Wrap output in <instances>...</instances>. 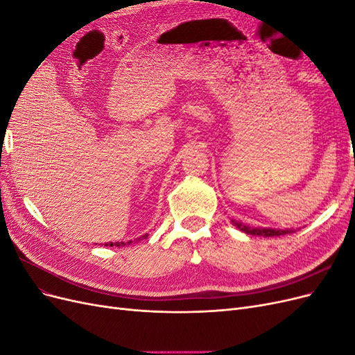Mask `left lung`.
Masks as SVG:
<instances>
[{
	"label": "left lung",
	"instance_id": "1",
	"mask_svg": "<svg viewBox=\"0 0 355 355\" xmlns=\"http://www.w3.org/2000/svg\"><path fill=\"white\" fill-rule=\"evenodd\" d=\"M232 223L237 227L239 230H241L245 234L250 235H263V237H274V235H286L288 232H293V230H270V228H249L245 225L232 220Z\"/></svg>",
	"mask_w": 355,
	"mask_h": 355
}]
</instances>
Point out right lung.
<instances>
[{
	"instance_id": "right-lung-1",
	"label": "right lung",
	"mask_w": 355,
	"mask_h": 355,
	"mask_svg": "<svg viewBox=\"0 0 355 355\" xmlns=\"http://www.w3.org/2000/svg\"><path fill=\"white\" fill-rule=\"evenodd\" d=\"M145 237H148V235H144V239ZM137 240H141V239H137ZM130 243H133V241H127V243H124V241H121V243H110V244H105V245H125V244H130Z\"/></svg>"
}]
</instances>
